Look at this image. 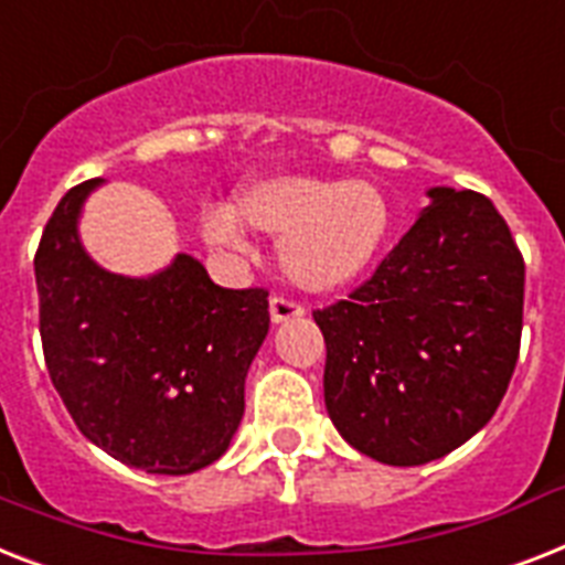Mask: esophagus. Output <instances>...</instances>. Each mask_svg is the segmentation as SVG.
Segmentation results:
<instances>
[{"label": "esophagus", "mask_w": 565, "mask_h": 565, "mask_svg": "<svg viewBox=\"0 0 565 565\" xmlns=\"http://www.w3.org/2000/svg\"><path fill=\"white\" fill-rule=\"evenodd\" d=\"M298 316H305V307L292 301V298H284V296H273L269 298V319L275 324L281 322H290V319H298Z\"/></svg>", "instance_id": "1"}]
</instances>
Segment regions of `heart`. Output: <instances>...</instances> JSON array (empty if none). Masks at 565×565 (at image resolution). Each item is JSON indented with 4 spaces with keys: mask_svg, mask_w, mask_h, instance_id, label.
I'll return each instance as SVG.
<instances>
[{
    "mask_svg": "<svg viewBox=\"0 0 565 565\" xmlns=\"http://www.w3.org/2000/svg\"><path fill=\"white\" fill-rule=\"evenodd\" d=\"M246 226L281 241V269L296 287L328 292L360 278L377 258L392 226L386 194L369 179L273 177L237 196ZM228 209H209L203 237L226 252L246 249V235Z\"/></svg>",
    "mask_w": 565,
    "mask_h": 565,
    "instance_id": "1",
    "label": "heart"
}]
</instances>
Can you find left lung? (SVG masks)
Here are the masks:
<instances>
[{"label":"left lung","mask_w":565,"mask_h":565,"mask_svg":"<svg viewBox=\"0 0 565 565\" xmlns=\"http://www.w3.org/2000/svg\"><path fill=\"white\" fill-rule=\"evenodd\" d=\"M429 200L369 281L313 313L330 420L394 467L473 438L520 356L525 264L511 228L476 191L429 188Z\"/></svg>","instance_id":"left-lung-1"}]
</instances>
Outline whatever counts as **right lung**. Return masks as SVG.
Here are the masks:
<instances>
[{"label": "right lung", "mask_w": 565, "mask_h": 565, "mask_svg": "<svg viewBox=\"0 0 565 565\" xmlns=\"http://www.w3.org/2000/svg\"><path fill=\"white\" fill-rule=\"evenodd\" d=\"M100 179L57 203L34 255L49 377L77 429L121 465L185 476L217 461L269 330L267 290H226L191 255L148 278L98 267L77 220Z\"/></svg>", "instance_id": "right-lung-1"}]
</instances>
